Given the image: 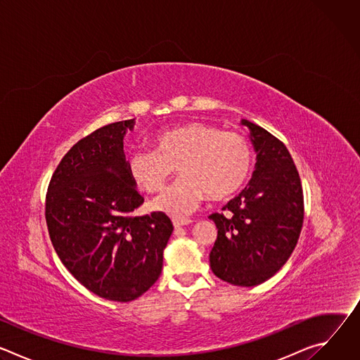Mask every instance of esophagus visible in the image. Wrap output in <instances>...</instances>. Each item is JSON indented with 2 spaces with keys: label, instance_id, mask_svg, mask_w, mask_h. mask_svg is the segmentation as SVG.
Here are the masks:
<instances>
[{
  "label": "esophagus",
  "instance_id": "esophagus-1",
  "mask_svg": "<svg viewBox=\"0 0 360 360\" xmlns=\"http://www.w3.org/2000/svg\"><path fill=\"white\" fill-rule=\"evenodd\" d=\"M172 222H174V226H175V228H181V226L189 225L192 221H191V219H174Z\"/></svg>",
  "mask_w": 360,
  "mask_h": 360
}]
</instances>
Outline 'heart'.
Returning <instances> with one entry per match:
<instances>
[{"instance_id": "b5f03b06", "label": "heart", "mask_w": 360, "mask_h": 360, "mask_svg": "<svg viewBox=\"0 0 360 360\" xmlns=\"http://www.w3.org/2000/svg\"><path fill=\"white\" fill-rule=\"evenodd\" d=\"M155 149L136 148L127 153L131 181L146 192L160 191L178 167L181 179L153 200V208L174 218L198 210L205 196L221 200L236 193L252 168V149L236 132L192 121L164 129L152 138Z\"/></svg>"}]
</instances>
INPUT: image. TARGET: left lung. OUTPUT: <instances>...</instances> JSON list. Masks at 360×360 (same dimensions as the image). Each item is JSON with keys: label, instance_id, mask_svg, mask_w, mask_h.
Instances as JSON below:
<instances>
[{"label": "left lung", "instance_id": "left-lung-1", "mask_svg": "<svg viewBox=\"0 0 360 360\" xmlns=\"http://www.w3.org/2000/svg\"><path fill=\"white\" fill-rule=\"evenodd\" d=\"M256 153L255 171L242 192L212 214L218 236L210 253L212 272L236 286H256L272 278L292 255L303 224L300 178L286 146L248 120Z\"/></svg>", "mask_w": 360, "mask_h": 360}]
</instances>
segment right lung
<instances>
[{
    "label": "right lung",
    "instance_id": "right-lung-1",
    "mask_svg": "<svg viewBox=\"0 0 360 360\" xmlns=\"http://www.w3.org/2000/svg\"><path fill=\"white\" fill-rule=\"evenodd\" d=\"M135 120L78 141L51 178L45 219L64 266L88 290L114 302L143 295L162 272L174 231L162 212L132 217L143 203L125 168L124 138Z\"/></svg>",
    "mask_w": 360,
    "mask_h": 360
}]
</instances>
